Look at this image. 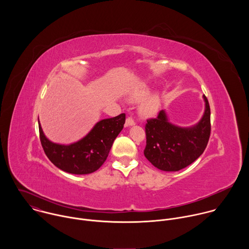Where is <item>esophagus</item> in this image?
<instances>
[{
  "label": "esophagus",
  "mask_w": 249,
  "mask_h": 249,
  "mask_svg": "<svg viewBox=\"0 0 249 249\" xmlns=\"http://www.w3.org/2000/svg\"><path fill=\"white\" fill-rule=\"evenodd\" d=\"M135 124H136V122H135V120L133 119V117H128V118L126 119V123H125L126 126H132V125H135Z\"/></svg>",
  "instance_id": "obj_1"
}]
</instances>
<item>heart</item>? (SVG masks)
Returning <instances> with one entry per match:
<instances>
[{"label": "heart", "instance_id": "obj_1", "mask_svg": "<svg viewBox=\"0 0 249 249\" xmlns=\"http://www.w3.org/2000/svg\"><path fill=\"white\" fill-rule=\"evenodd\" d=\"M148 93L149 88L146 86H142L131 92V98L135 101H139L143 99V100L140 104V112L145 116H152L157 111L160 98L158 94H151L146 98L145 96L148 95Z\"/></svg>", "mask_w": 249, "mask_h": 249}]
</instances>
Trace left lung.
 I'll list each match as a JSON object with an SVG mask.
<instances>
[{"label": "left lung", "mask_w": 249, "mask_h": 249, "mask_svg": "<svg viewBox=\"0 0 249 249\" xmlns=\"http://www.w3.org/2000/svg\"><path fill=\"white\" fill-rule=\"evenodd\" d=\"M204 100V115L192 127L181 128L171 124L163 110L158 117L147 120L144 155L154 166L163 171H178L203 154L211 134V110L205 95Z\"/></svg>", "instance_id": "left-lung-1"}]
</instances>
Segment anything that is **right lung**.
I'll list each match as a JSON object with an SVG mask.
<instances>
[{
  "mask_svg": "<svg viewBox=\"0 0 249 249\" xmlns=\"http://www.w3.org/2000/svg\"><path fill=\"white\" fill-rule=\"evenodd\" d=\"M125 113L97 122L82 140L70 145L49 141L39 126L42 148L50 161L72 174H89L97 170L108 157L109 151L125 124Z\"/></svg>",
  "mask_w": 249,
  "mask_h": 249,
  "instance_id": "1",
  "label": "right lung"
}]
</instances>
